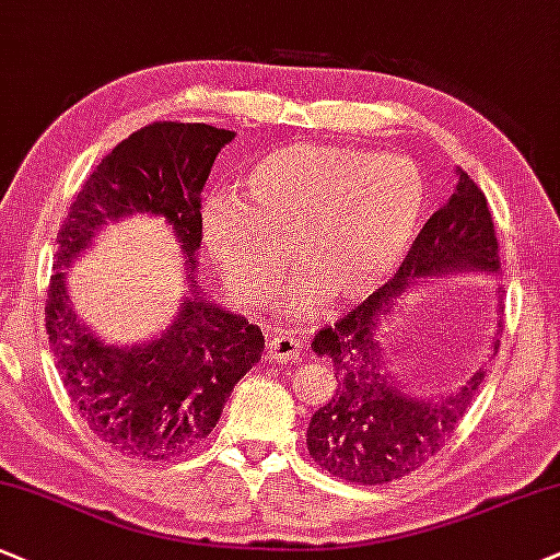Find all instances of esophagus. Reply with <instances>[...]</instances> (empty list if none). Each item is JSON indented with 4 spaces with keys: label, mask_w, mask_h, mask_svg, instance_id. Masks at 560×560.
I'll use <instances>...</instances> for the list:
<instances>
[{
    "label": "esophagus",
    "mask_w": 560,
    "mask_h": 560,
    "mask_svg": "<svg viewBox=\"0 0 560 560\" xmlns=\"http://www.w3.org/2000/svg\"><path fill=\"white\" fill-rule=\"evenodd\" d=\"M267 358L269 361H295L301 355L303 345L301 340H295L291 332H282V335H272L267 337Z\"/></svg>",
    "instance_id": "1"
}]
</instances>
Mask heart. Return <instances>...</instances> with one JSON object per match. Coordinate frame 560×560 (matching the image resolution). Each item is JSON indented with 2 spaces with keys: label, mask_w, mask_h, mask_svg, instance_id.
<instances>
[{
  "label": "heart",
  "mask_w": 560,
  "mask_h": 560,
  "mask_svg": "<svg viewBox=\"0 0 560 560\" xmlns=\"http://www.w3.org/2000/svg\"><path fill=\"white\" fill-rule=\"evenodd\" d=\"M244 202L210 197L199 236L220 278L248 303L272 293L282 252L293 248L301 278L291 306L324 293L358 301L395 272L418 236L425 178L407 158L332 144H293L269 153L241 178Z\"/></svg>",
  "instance_id": "b5f03b06"
}]
</instances>
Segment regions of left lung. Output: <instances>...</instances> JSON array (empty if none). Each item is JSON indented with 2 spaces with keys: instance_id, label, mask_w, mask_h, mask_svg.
Masks as SVG:
<instances>
[{
  "instance_id": "1",
  "label": "left lung",
  "mask_w": 560,
  "mask_h": 560,
  "mask_svg": "<svg viewBox=\"0 0 560 560\" xmlns=\"http://www.w3.org/2000/svg\"><path fill=\"white\" fill-rule=\"evenodd\" d=\"M457 176L454 195L420 228L395 278L314 335V353L332 363L337 389L314 412L306 444L316 465L340 480L382 486L418 470L452 436L486 378L478 371L454 395L423 402L389 382L376 340L378 316L418 278L452 269L499 272V238L488 199L465 171L457 168ZM493 353H499V340Z\"/></svg>"
}]
</instances>
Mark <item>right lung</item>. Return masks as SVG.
I'll use <instances>...</instances> for the list:
<instances>
[{
	"label": "right lung",
	"mask_w": 560,
	"mask_h": 560,
	"mask_svg": "<svg viewBox=\"0 0 560 560\" xmlns=\"http://www.w3.org/2000/svg\"><path fill=\"white\" fill-rule=\"evenodd\" d=\"M233 137L210 124L153 121L137 129L82 184L57 236L46 332L61 382L90 431L132 459L178 457L210 436L233 386L265 353V337L257 324L205 301L197 278H189V295L161 337L135 348L106 345L74 316L59 267L103 223L132 212L168 220L195 265L205 182Z\"/></svg>",
	"instance_id": "1"
}]
</instances>
